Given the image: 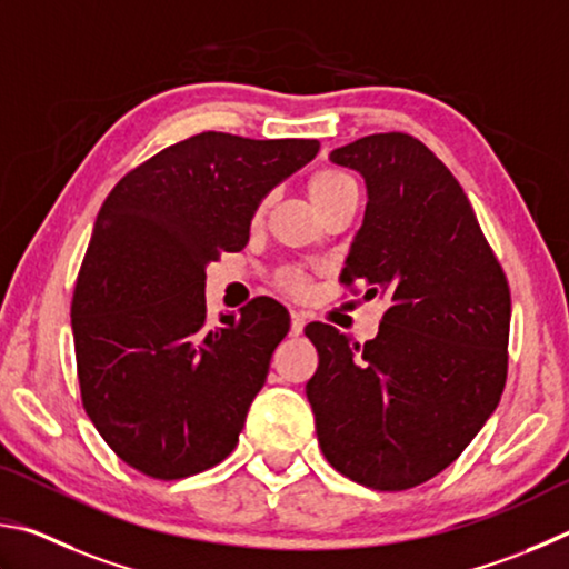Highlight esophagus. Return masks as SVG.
I'll list each match as a JSON object with an SVG mask.
<instances>
[{
  "instance_id": "1",
  "label": "esophagus",
  "mask_w": 569,
  "mask_h": 569,
  "mask_svg": "<svg viewBox=\"0 0 569 569\" xmlns=\"http://www.w3.org/2000/svg\"><path fill=\"white\" fill-rule=\"evenodd\" d=\"M290 320H292V335H302L305 325H307V315L305 312H292Z\"/></svg>"
}]
</instances>
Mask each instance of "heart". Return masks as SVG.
<instances>
[{
    "mask_svg": "<svg viewBox=\"0 0 569 569\" xmlns=\"http://www.w3.org/2000/svg\"><path fill=\"white\" fill-rule=\"evenodd\" d=\"M355 179L350 174L340 172V169H322V172H317L310 182V194L315 199L317 207H322L325 202H330V199L340 197L347 189H355ZM269 207V194L259 199V204L254 209V217H262ZM277 284L282 287V290L292 292V295H302L307 290V277L302 272H297V269H284V272H279L277 277Z\"/></svg>",
    "mask_w": 569,
    "mask_h": 569,
    "instance_id": "b5f03b06",
    "label": "heart"
}]
</instances>
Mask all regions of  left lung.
<instances>
[{
    "label": "left lung",
    "mask_w": 569,
    "mask_h": 569,
    "mask_svg": "<svg viewBox=\"0 0 569 569\" xmlns=\"http://www.w3.org/2000/svg\"><path fill=\"white\" fill-rule=\"evenodd\" d=\"M330 159L367 182L340 282L352 295L365 282L387 310L365 345L305 327L320 355L307 400L337 472L402 492L450 467L500 402L510 284L460 182L420 139L370 134Z\"/></svg>",
    "instance_id": "obj_1"
}]
</instances>
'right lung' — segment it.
I'll return each instance as SVG.
<instances>
[{"label":"right lung","mask_w":569,"mask_h":569,"mask_svg":"<svg viewBox=\"0 0 569 569\" xmlns=\"http://www.w3.org/2000/svg\"><path fill=\"white\" fill-rule=\"evenodd\" d=\"M317 152V139L202 132L107 194L72 297L77 380L97 432L137 472L182 480L237 447L290 315L254 297L209 325L204 267L247 244L259 199Z\"/></svg>","instance_id":"1"}]
</instances>
